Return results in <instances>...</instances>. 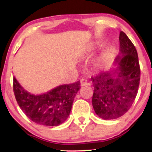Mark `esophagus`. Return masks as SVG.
Instances as JSON below:
<instances>
[{
  "label": "esophagus",
  "instance_id": "34e87169",
  "mask_svg": "<svg viewBox=\"0 0 152 152\" xmlns=\"http://www.w3.org/2000/svg\"><path fill=\"white\" fill-rule=\"evenodd\" d=\"M88 84H89V83L87 81V80L86 79V78H81V85L82 86H86V85H88Z\"/></svg>",
  "mask_w": 152,
  "mask_h": 152
}]
</instances>
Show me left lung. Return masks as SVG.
Wrapping results in <instances>:
<instances>
[{
    "label": "left lung",
    "mask_w": 152,
    "mask_h": 152,
    "mask_svg": "<svg viewBox=\"0 0 152 152\" xmlns=\"http://www.w3.org/2000/svg\"><path fill=\"white\" fill-rule=\"evenodd\" d=\"M118 66L91 77L94 87L92 105L103 119H115L129 110L135 100L140 81V66L135 46L125 33L119 34Z\"/></svg>",
    "instance_id": "8db88e82"
}]
</instances>
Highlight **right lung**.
<instances>
[{"instance_id":"1","label":"right lung","mask_w":152,"mask_h":152,"mask_svg":"<svg viewBox=\"0 0 152 152\" xmlns=\"http://www.w3.org/2000/svg\"><path fill=\"white\" fill-rule=\"evenodd\" d=\"M13 92L20 108L31 121L40 125L55 126L69 117L73 102L80 89V81L61 85L41 95H34L13 77Z\"/></svg>"}]
</instances>
